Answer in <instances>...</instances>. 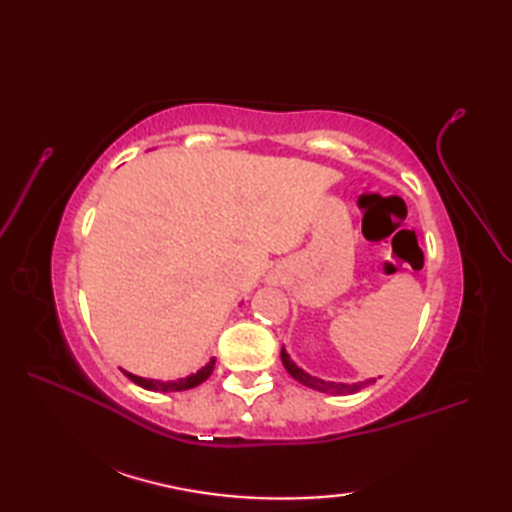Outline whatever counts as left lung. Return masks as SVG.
Here are the masks:
<instances>
[{
    "instance_id": "1",
    "label": "left lung",
    "mask_w": 512,
    "mask_h": 512,
    "mask_svg": "<svg viewBox=\"0 0 512 512\" xmlns=\"http://www.w3.org/2000/svg\"><path fill=\"white\" fill-rule=\"evenodd\" d=\"M281 363H284L286 372H288L292 378H295V380H299L301 385L312 387V389H317V391H323V394H336V396H341V394H356V391H361V389H365L367 385L376 383V378H369V380H363V383L347 385V383H332V380H321V378H317V376H310L308 372H303V369H301L295 361H292V358L288 356V352L284 350V347H281Z\"/></svg>"
}]
</instances>
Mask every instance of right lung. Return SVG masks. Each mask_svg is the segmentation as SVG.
Instances as JSON below:
<instances>
[{
  "label": "right lung",
  "instance_id": "obj_1",
  "mask_svg": "<svg viewBox=\"0 0 512 512\" xmlns=\"http://www.w3.org/2000/svg\"><path fill=\"white\" fill-rule=\"evenodd\" d=\"M213 367H215V358H211V361L206 363L204 367H200L195 374H191L187 378H178V380H167V383H162V380H154V378L134 376L129 372H125V376L132 380V383L140 385L143 389H149V391H184V389H193V387H198L200 383H204V380L213 374Z\"/></svg>",
  "mask_w": 512,
  "mask_h": 512
}]
</instances>
